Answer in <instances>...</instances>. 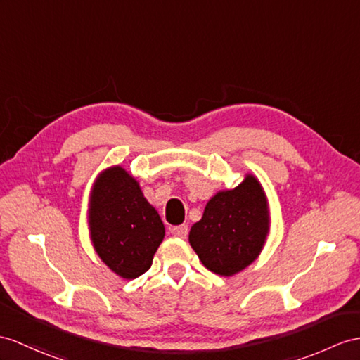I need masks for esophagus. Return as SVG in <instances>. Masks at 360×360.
Segmentation results:
<instances>
[{"label":"esophagus","instance_id":"34e87169","mask_svg":"<svg viewBox=\"0 0 360 360\" xmlns=\"http://www.w3.org/2000/svg\"><path fill=\"white\" fill-rule=\"evenodd\" d=\"M188 226L186 224H180V226H174L171 229V233L174 236H179V238H186L188 236Z\"/></svg>","mask_w":360,"mask_h":360}]
</instances>
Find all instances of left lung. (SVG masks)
Instances as JSON below:
<instances>
[{
    "mask_svg": "<svg viewBox=\"0 0 360 360\" xmlns=\"http://www.w3.org/2000/svg\"><path fill=\"white\" fill-rule=\"evenodd\" d=\"M267 233L266 194L249 174L235 189L207 201L201 220L191 227L189 243L206 269L232 276L257 259Z\"/></svg>",
    "mask_w": 360,
    "mask_h": 360,
    "instance_id": "obj_1",
    "label": "left lung"
}]
</instances>
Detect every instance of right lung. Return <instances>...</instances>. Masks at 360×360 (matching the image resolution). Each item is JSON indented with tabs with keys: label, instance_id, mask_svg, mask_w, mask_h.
<instances>
[{
	"label": "right lung",
	"instance_id": "add662e5",
	"mask_svg": "<svg viewBox=\"0 0 360 360\" xmlns=\"http://www.w3.org/2000/svg\"><path fill=\"white\" fill-rule=\"evenodd\" d=\"M90 231L101 259L125 279H134L151 267L165 236L157 210L120 166L103 171L94 183Z\"/></svg>",
	"mask_w": 360,
	"mask_h": 360
}]
</instances>
